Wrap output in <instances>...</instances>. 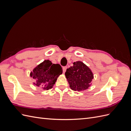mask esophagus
<instances>
[{
  "instance_id": "1",
  "label": "esophagus",
  "mask_w": 131,
  "mask_h": 131,
  "mask_svg": "<svg viewBox=\"0 0 131 131\" xmlns=\"http://www.w3.org/2000/svg\"><path fill=\"white\" fill-rule=\"evenodd\" d=\"M67 69V67L65 66V67H63V73H65L66 72V70Z\"/></svg>"
}]
</instances>
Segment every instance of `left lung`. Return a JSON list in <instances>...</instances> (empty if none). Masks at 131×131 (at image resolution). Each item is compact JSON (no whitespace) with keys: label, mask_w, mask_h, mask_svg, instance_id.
Wrapping results in <instances>:
<instances>
[{"label":"left lung","mask_w":131,"mask_h":131,"mask_svg":"<svg viewBox=\"0 0 131 131\" xmlns=\"http://www.w3.org/2000/svg\"><path fill=\"white\" fill-rule=\"evenodd\" d=\"M65 75L70 89L75 91L89 89L93 79L92 71L81 61L74 62L73 66L67 69Z\"/></svg>","instance_id":"left-lung-1"}]
</instances>
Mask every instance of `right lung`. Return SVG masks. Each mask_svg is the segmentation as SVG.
<instances>
[{
    "label": "right lung",
    "mask_w": 131,
    "mask_h": 131,
    "mask_svg": "<svg viewBox=\"0 0 131 131\" xmlns=\"http://www.w3.org/2000/svg\"><path fill=\"white\" fill-rule=\"evenodd\" d=\"M62 73V68L59 64H52L50 61L45 60L35 67L30 76L35 80L34 85L48 90L52 88L57 78Z\"/></svg>",
    "instance_id": "obj_1"
}]
</instances>
